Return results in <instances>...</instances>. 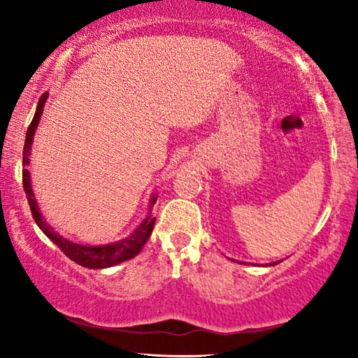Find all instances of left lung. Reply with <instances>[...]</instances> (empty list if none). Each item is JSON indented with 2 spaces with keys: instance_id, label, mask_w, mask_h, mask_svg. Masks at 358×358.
Returning <instances> with one entry per match:
<instances>
[{
  "instance_id": "left-lung-1",
  "label": "left lung",
  "mask_w": 358,
  "mask_h": 358,
  "mask_svg": "<svg viewBox=\"0 0 358 358\" xmlns=\"http://www.w3.org/2000/svg\"><path fill=\"white\" fill-rule=\"evenodd\" d=\"M275 264H277V262H275Z\"/></svg>"
}]
</instances>
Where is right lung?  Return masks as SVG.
I'll use <instances>...</instances> for the list:
<instances>
[{
  "label": "right lung",
  "instance_id": "1",
  "mask_svg": "<svg viewBox=\"0 0 358 358\" xmlns=\"http://www.w3.org/2000/svg\"><path fill=\"white\" fill-rule=\"evenodd\" d=\"M48 94L43 92L41 99H38L37 104V110L36 115L29 125L27 134H26V143H24V151H22V185L24 190H26L29 205H31V212L32 217L36 220L37 227L45 233V236L57 244L60 248V251L65 254L66 257H70L71 261H75L76 264H80L83 267L87 268H104V267H110L115 266V264H120L124 261H129V259L135 257L136 254L141 251V248L145 246V243L148 241V238L151 236V231H153L155 227V217H146L145 222L140 224L138 228L135 229L134 234L129 238L122 239L119 243L114 244H106V246H83V244H76L65 239L60 234L53 231V228H50L47 224L45 220L38 212L37 202L34 199V192L31 187V174H29V169H26V166L29 164V155H31V145L34 140V134H36V129L38 125V120H41V115L43 112V106H45ZM156 202V197L151 200V203Z\"/></svg>",
  "mask_w": 358,
  "mask_h": 358
}]
</instances>
